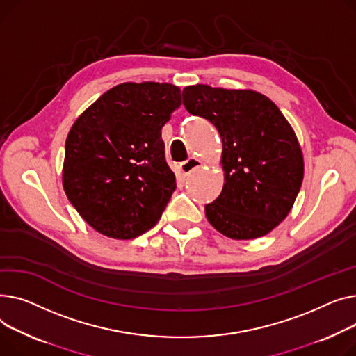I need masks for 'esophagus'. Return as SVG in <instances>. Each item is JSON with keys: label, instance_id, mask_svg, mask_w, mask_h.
<instances>
[{"label": "esophagus", "instance_id": "34e87169", "mask_svg": "<svg viewBox=\"0 0 356 356\" xmlns=\"http://www.w3.org/2000/svg\"><path fill=\"white\" fill-rule=\"evenodd\" d=\"M200 166H202V162L200 159L190 158V159L179 165V171L182 172V175H188V174H191L193 171H195L197 168H200Z\"/></svg>", "mask_w": 356, "mask_h": 356}]
</instances>
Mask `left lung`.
<instances>
[{
	"instance_id": "obj_1",
	"label": "left lung",
	"mask_w": 356,
	"mask_h": 356,
	"mask_svg": "<svg viewBox=\"0 0 356 356\" xmlns=\"http://www.w3.org/2000/svg\"><path fill=\"white\" fill-rule=\"evenodd\" d=\"M182 103L217 128L224 185L205 217L233 240L268 234L290 213L303 181L300 143L289 120L267 96L252 89L186 86Z\"/></svg>"
}]
</instances>
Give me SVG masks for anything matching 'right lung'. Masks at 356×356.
<instances>
[{"label":"right lung","instance_id":"obj_1","mask_svg":"<svg viewBox=\"0 0 356 356\" xmlns=\"http://www.w3.org/2000/svg\"><path fill=\"white\" fill-rule=\"evenodd\" d=\"M181 106L171 83L127 81L103 93L73 123L61 182L97 233L131 240L161 218L175 186L161 129Z\"/></svg>","mask_w":356,"mask_h":356}]
</instances>
